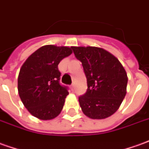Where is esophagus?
Listing matches in <instances>:
<instances>
[{
  "label": "esophagus",
  "instance_id": "34e87169",
  "mask_svg": "<svg viewBox=\"0 0 149 149\" xmlns=\"http://www.w3.org/2000/svg\"><path fill=\"white\" fill-rule=\"evenodd\" d=\"M74 87H75L74 84H72V85H71V89H72V90H73V89H74Z\"/></svg>",
  "mask_w": 149,
  "mask_h": 149
}]
</instances>
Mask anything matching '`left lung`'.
Segmentation results:
<instances>
[{"instance_id":"1","label":"left lung","mask_w":149,"mask_h":149,"mask_svg":"<svg viewBox=\"0 0 149 149\" xmlns=\"http://www.w3.org/2000/svg\"><path fill=\"white\" fill-rule=\"evenodd\" d=\"M81 62L88 89L79 97L83 113L102 119L116 112L127 93V76L116 57L96 47H71Z\"/></svg>"}]
</instances>
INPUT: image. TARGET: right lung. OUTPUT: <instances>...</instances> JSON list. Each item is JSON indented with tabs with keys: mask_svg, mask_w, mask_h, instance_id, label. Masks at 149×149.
Listing matches in <instances>:
<instances>
[{
	"mask_svg": "<svg viewBox=\"0 0 149 149\" xmlns=\"http://www.w3.org/2000/svg\"><path fill=\"white\" fill-rule=\"evenodd\" d=\"M68 47L46 45L28 57L21 68L17 89L25 107L42 120L58 116L68 94V87L60 83L58 64L70 56Z\"/></svg>",
	"mask_w": 149,
	"mask_h": 149,
	"instance_id": "obj_1",
	"label": "right lung"
}]
</instances>
